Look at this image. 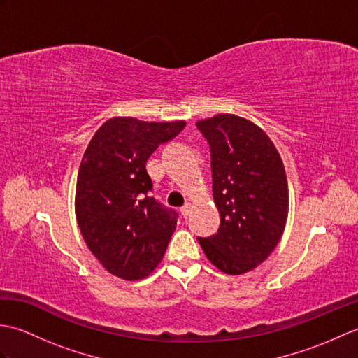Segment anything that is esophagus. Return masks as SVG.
Listing matches in <instances>:
<instances>
[{"mask_svg":"<svg viewBox=\"0 0 358 358\" xmlns=\"http://www.w3.org/2000/svg\"><path fill=\"white\" fill-rule=\"evenodd\" d=\"M192 208H194V204L192 203H186L183 208L180 209V212H181V215H183L185 218H187L189 215H191V212H192Z\"/></svg>","mask_w":358,"mask_h":358,"instance_id":"obj_1","label":"esophagus"}]
</instances>
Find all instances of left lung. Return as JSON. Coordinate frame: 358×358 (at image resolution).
Masks as SVG:
<instances>
[{"instance_id": "8db88e82", "label": "left lung", "mask_w": 358, "mask_h": 358, "mask_svg": "<svg viewBox=\"0 0 358 358\" xmlns=\"http://www.w3.org/2000/svg\"><path fill=\"white\" fill-rule=\"evenodd\" d=\"M210 146L215 235L196 238L208 260L241 275L262 264L285 232L289 191L283 162L262 127L234 113L196 121Z\"/></svg>"}]
</instances>
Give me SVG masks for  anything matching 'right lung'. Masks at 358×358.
Returning <instances> with one entry per match:
<instances>
[{
	"mask_svg": "<svg viewBox=\"0 0 358 358\" xmlns=\"http://www.w3.org/2000/svg\"><path fill=\"white\" fill-rule=\"evenodd\" d=\"M185 127V120L155 123L113 117L83 155L75 215L89 250L112 275L143 280L163 260L177 214L150 196L146 162Z\"/></svg>",
	"mask_w": 358,
	"mask_h": 358,
	"instance_id": "obj_1",
	"label": "right lung"
}]
</instances>
